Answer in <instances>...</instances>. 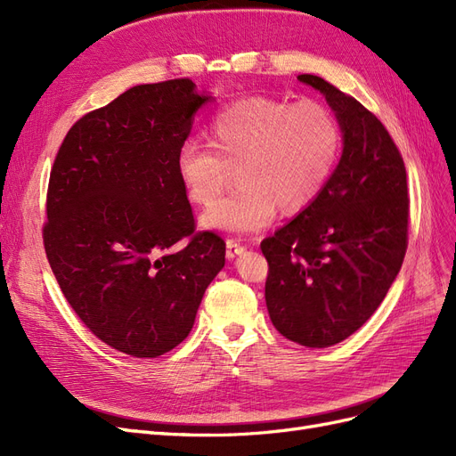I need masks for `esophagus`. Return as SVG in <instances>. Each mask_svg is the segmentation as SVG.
<instances>
[{
	"label": "esophagus",
	"mask_w": 456,
	"mask_h": 456,
	"mask_svg": "<svg viewBox=\"0 0 456 456\" xmlns=\"http://www.w3.org/2000/svg\"><path fill=\"white\" fill-rule=\"evenodd\" d=\"M247 249V247L240 241V240H228L226 241V256L228 258H233V256H238V255H241L243 251Z\"/></svg>",
	"instance_id": "obj_1"
}]
</instances>
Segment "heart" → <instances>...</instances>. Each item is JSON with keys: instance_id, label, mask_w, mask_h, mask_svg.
<instances>
[{"instance_id": "obj_1", "label": "heart", "mask_w": 456, "mask_h": 456, "mask_svg": "<svg viewBox=\"0 0 456 456\" xmlns=\"http://www.w3.org/2000/svg\"><path fill=\"white\" fill-rule=\"evenodd\" d=\"M209 144L186 141L176 173L198 205H212L239 167V188L211 207L203 226L238 233L265 230L275 211H305L327 186L340 156V126L315 101L270 96L233 101L211 118Z\"/></svg>"}]
</instances>
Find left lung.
Wrapping results in <instances>:
<instances>
[{"mask_svg": "<svg viewBox=\"0 0 456 456\" xmlns=\"http://www.w3.org/2000/svg\"><path fill=\"white\" fill-rule=\"evenodd\" d=\"M344 133L342 158L317 200L262 240L273 327L297 344L327 348L348 338L380 306L403 265L409 236L407 173L382 121L320 76Z\"/></svg>", "mask_w": 456, "mask_h": 456, "instance_id": "1", "label": "left lung"}]
</instances>
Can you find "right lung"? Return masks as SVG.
Instances as JSON below:
<instances>
[{
    "instance_id": "add662e5",
    "label": "right lung",
    "mask_w": 456,
    "mask_h": 456,
    "mask_svg": "<svg viewBox=\"0 0 456 456\" xmlns=\"http://www.w3.org/2000/svg\"><path fill=\"white\" fill-rule=\"evenodd\" d=\"M188 77L136 86L79 118L54 158L44 247L91 333L158 357L191 330L226 243L196 230L176 154L209 101Z\"/></svg>"
}]
</instances>
